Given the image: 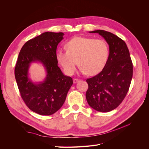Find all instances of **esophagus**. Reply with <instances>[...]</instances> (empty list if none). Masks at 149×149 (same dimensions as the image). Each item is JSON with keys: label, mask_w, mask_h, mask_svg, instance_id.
Instances as JSON below:
<instances>
[{"label": "esophagus", "mask_w": 149, "mask_h": 149, "mask_svg": "<svg viewBox=\"0 0 149 149\" xmlns=\"http://www.w3.org/2000/svg\"><path fill=\"white\" fill-rule=\"evenodd\" d=\"M80 79H73V83L75 84V83H77L78 81H79Z\"/></svg>", "instance_id": "obj_1"}]
</instances>
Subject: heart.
Wrapping results in <instances>:
<instances>
[{
  "label": "heart",
  "instance_id": "heart-1",
  "mask_svg": "<svg viewBox=\"0 0 149 149\" xmlns=\"http://www.w3.org/2000/svg\"><path fill=\"white\" fill-rule=\"evenodd\" d=\"M67 50L58 49L56 58L67 75H73L76 66L83 74L95 75L106 66L109 49L105 40L76 37L66 44Z\"/></svg>",
  "mask_w": 149,
  "mask_h": 149
}]
</instances>
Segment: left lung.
Masks as SVG:
<instances>
[{"label":"left lung","instance_id":"left-lung-1","mask_svg":"<svg viewBox=\"0 0 149 149\" xmlns=\"http://www.w3.org/2000/svg\"><path fill=\"white\" fill-rule=\"evenodd\" d=\"M109 46V55L103 70L86 79L88 89L86 97L88 104L97 111L107 112L119 106L127 94L131 83L133 65L127 45L109 31L97 30Z\"/></svg>","mask_w":149,"mask_h":149}]
</instances>
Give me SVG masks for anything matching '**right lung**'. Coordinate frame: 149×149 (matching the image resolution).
I'll return each instance as SVG.
<instances>
[{"instance_id": "right-lung-1", "label": "right lung", "mask_w": 149, "mask_h": 149, "mask_svg": "<svg viewBox=\"0 0 149 149\" xmlns=\"http://www.w3.org/2000/svg\"><path fill=\"white\" fill-rule=\"evenodd\" d=\"M64 33L47 31L26 42L20 49L15 67V77L22 100L30 110L52 115L63 104L73 79L58 67L56 51ZM40 62L47 71L43 82L34 84L28 78L31 62Z\"/></svg>"}]
</instances>
